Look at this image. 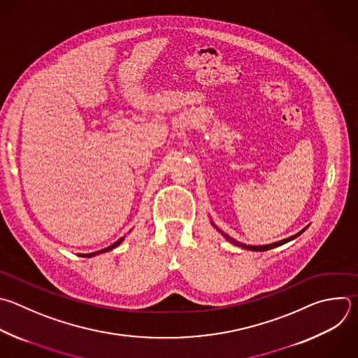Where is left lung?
<instances>
[{"label":"left lung","mask_w":358,"mask_h":358,"mask_svg":"<svg viewBox=\"0 0 358 358\" xmlns=\"http://www.w3.org/2000/svg\"><path fill=\"white\" fill-rule=\"evenodd\" d=\"M213 226H215V223H212ZM216 227V226H215ZM308 227V226H306ZM306 227L305 229H302L301 231H298L296 234H294V236H291V237H288V239H284V241H281V242H277V243H271V245H266V246H246V245H243V243H239V242H236V241H233V239H230V237L227 236V234H224L222 230H219L217 227V230L226 237V239L230 242V243H233V245H236V246H241V248H243V249H248V250H252V252H266V250H270V249H274V248H278V246H281V245H284V243H288V242H291V241H294L295 237H298L299 234H302L305 230H306Z\"/></svg>","instance_id":"left-lung-1"}]
</instances>
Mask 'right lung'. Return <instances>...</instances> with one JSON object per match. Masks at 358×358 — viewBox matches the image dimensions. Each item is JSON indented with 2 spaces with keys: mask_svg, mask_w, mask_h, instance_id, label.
<instances>
[{
  "mask_svg": "<svg viewBox=\"0 0 358 358\" xmlns=\"http://www.w3.org/2000/svg\"><path fill=\"white\" fill-rule=\"evenodd\" d=\"M122 241H124V237H121V239L119 241H116L113 245H110L109 248H106V249H102V250H99V252H95V253H87V255H78V256H81V257H92V256H95V255H101V253H105V252H109V250H112V249H115L116 246H119L122 243Z\"/></svg>",
  "mask_w": 358,
  "mask_h": 358,
  "instance_id": "right-lung-1",
  "label": "right lung"
}]
</instances>
